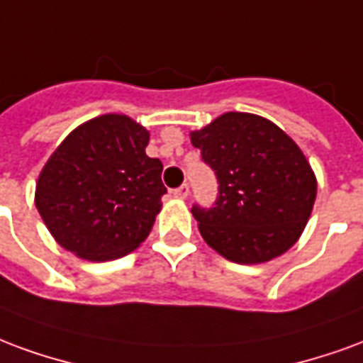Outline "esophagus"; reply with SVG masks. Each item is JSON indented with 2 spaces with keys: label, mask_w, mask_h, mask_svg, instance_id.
<instances>
[{
  "label": "esophagus",
  "mask_w": 363,
  "mask_h": 363,
  "mask_svg": "<svg viewBox=\"0 0 363 363\" xmlns=\"http://www.w3.org/2000/svg\"><path fill=\"white\" fill-rule=\"evenodd\" d=\"M174 197H179V199H185V197H187V195H189V185L187 184H182L179 185V187H176V189H174Z\"/></svg>",
  "instance_id": "esophagus-1"
}]
</instances>
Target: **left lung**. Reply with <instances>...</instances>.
Wrapping results in <instances>:
<instances>
[{
  "instance_id": "left-lung-1",
  "label": "left lung",
  "mask_w": 363,
  "mask_h": 363,
  "mask_svg": "<svg viewBox=\"0 0 363 363\" xmlns=\"http://www.w3.org/2000/svg\"><path fill=\"white\" fill-rule=\"evenodd\" d=\"M191 143L218 182L211 207H191L203 240L240 265L265 263L290 250L317 193L298 145L272 121L242 112L193 131Z\"/></svg>"
}]
</instances>
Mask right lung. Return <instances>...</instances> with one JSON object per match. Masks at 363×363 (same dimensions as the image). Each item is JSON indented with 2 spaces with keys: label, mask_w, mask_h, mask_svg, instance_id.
I'll use <instances>...</instances> for the list:
<instances>
[{
  "label": "right lung",
  "mask_w": 363,
  "mask_h": 363,
  "mask_svg": "<svg viewBox=\"0 0 363 363\" xmlns=\"http://www.w3.org/2000/svg\"><path fill=\"white\" fill-rule=\"evenodd\" d=\"M149 131L106 113L77 127L36 184V208L55 242L91 261L127 255L147 240L160 197L162 162L149 158Z\"/></svg>",
  "instance_id": "1"
}]
</instances>
